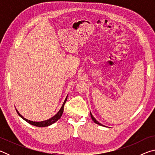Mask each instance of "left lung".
<instances>
[{
    "label": "left lung",
    "instance_id": "left-lung-1",
    "mask_svg": "<svg viewBox=\"0 0 155 155\" xmlns=\"http://www.w3.org/2000/svg\"><path fill=\"white\" fill-rule=\"evenodd\" d=\"M90 115H91V119H92V120H93V121L94 122H95L96 123V124H98V125H101V126H103V124H101V123H100L99 122H98V121H97V120L95 119V118H94V116H93V115H92V114H91V113H90Z\"/></svg>",
    "mask_w": 155,
    "mask_h": 155
}]
</instances>
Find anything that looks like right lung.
<instances>
[{
    "label": "right lung",
    "instance_id": "right-lung-1",
    "mask_svg": "<svg viewBox=\"0 0 155 155\" xmlns=\"http://www.w3.org/2000/svg\"><path fill=\"white\" fill-rule=\"evenodd\" d=\"M67 98H68V96H66V98H65V101L64 102V103H63L62 106L61 107V109H60L59 111L57 113V114L54 115L53 117H52L51 118H50L47 120H44V121H41V122H33V121H31V120H28L27 119H26L25 117H24L22 116V115H21L19 112H18V110L16 109V111L18 113V114L20 115V117H22L23 120H25L26 122H27L28 123H29L31 125H33V126H35V127H48V126L51 125L54 123L55 122H57V120L61 118V115L63 114V112H64V104L65 103V102L67 101Z\"/></svg>",
    "mask_w": 155,
    "mask_h": 155
}]
</instances>
